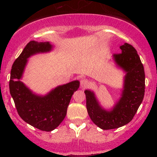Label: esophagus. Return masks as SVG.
I'll list each match as a JSON object with an SVG mask.
<instances>
[{"label":"esophagus","instance_id":"obj_1","mask_svg":"<svg viewBox=\"0 0 157 157\" xmlns=\"http://www.w3.org/2000/svg\"><path fill=\"white\" fill-rule=\"evenodd\" d=\"M90 85V81L86 78H82L80 80V86L82 88H86Z\"/></svg>","mask_w":157,"mask_h":157}]
</instances>
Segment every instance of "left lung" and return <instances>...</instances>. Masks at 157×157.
<instances>
[{"mask_svg": "<svg viewBox=\"0 0 157 157\" xmlns=\"http://www.w3.org/2000/svg\"><path fill=\"white\" fill-rule=\"evenodd\" d=\"M120 48L121 52L115 54L114 59L127 74L121 97L113 109L109 112L103 109L99 105L93 92L84 91L89 115L96 125L103 130L115 129L129 123L144 96V69L137 51L128 43H124Z\"/></svg>", "mask_w": 157, "mask_h": 157, "instance_id": "obj_1", "label": "left lung"}]
</instances>
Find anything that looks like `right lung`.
Listing matches in <instances>:
<instances>
[{"label":"right lung","instance_id":"right-lung-1","mask_svg":"<svg viewBox=\"0 0 157 157\" xmlns=\"http://www.w3.org/2000/svg\"><path fill=\"white\" fill-rule=\"evenodd\" d=\"M49 42L30 41L15 60L10 71V93L20 118L41 131L55 129L64 120L72 95L80 86L78 80L59 86L45 96L33 94L20 81L27 58L34 54L49 52Z\"/></svg>","mask_w":157,"mask_h":157}]
</instances>
